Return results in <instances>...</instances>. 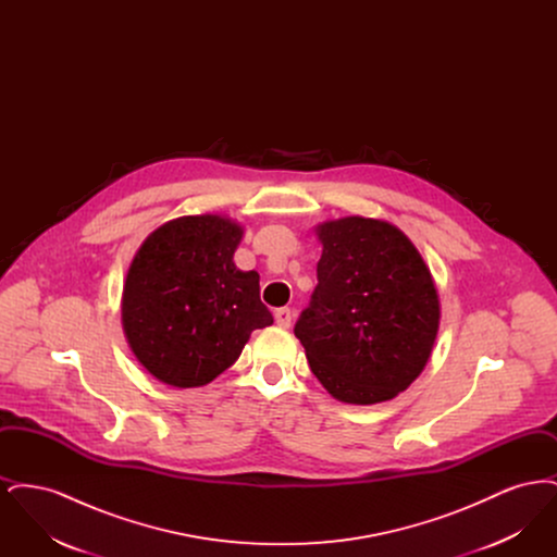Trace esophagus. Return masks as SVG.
I'll return each mask as SVG.
<instances>
[{"label": "esophagus", "mask_w": 557, "mask_h": 557, "mask_svg": "<svg viewBox=\"0 0 557 557\" xmlns=\"http://www.w3.org/2000/svg\"><path fill=\"white\" fill-rule=\"evenodd\" d=\"M275 323H277L280 327H290L292 311L288 309V307H284V309H277V311H275Z\"/></svg>", "instance_id": "1"}]
</instances>
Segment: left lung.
Instances as JSON below:
<instances>
[{
  "label": "left lung",
  "instance_id": "obj_1",
  "mask_svg": "<svg viewBox=\"0 0 557 557\" xmlns=\"http://www.w3.org/2000/svg\"><path fill=\"white\" fill-rule=\"evenodd\" d=\"M318 288L294 334L321 386L350 405L391 400L424 371L441 300L420 250L397 225L343 216L315 227Z\"/></svg>",
  "mask_w": 557,
  "mask_h": 557
}]
</instances>
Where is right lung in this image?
Segmentation results:
<instances>
[{"label": "right lung", "instance_id": "obj_1", "mask_svg": "<svg viewBox=\"0 0 557 557\" xmlns=\"http://www.w3.org/2000/svg\"><path fill=\"white\" fill-rule=\"evenodd\" d=\"M242 236L230 216L187 214L160 225L135 252L121 296L123 332L162 384H209L236 363L255 330L273 323L259 273L234 263Z\"/></svg>", "mask_w": 557, "mask_h": 557}]
</instances>
